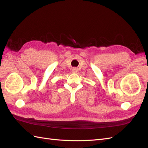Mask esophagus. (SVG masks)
I'll list each match as a JSON object with an SVG mask.
<instances>
[{
    "label": "esophagus",
    "instance_id": "obj_1",
    "mask_svg": "<svg viewBox=\"0 0 148 148\" xmlns=\"http://www.w3.org/2000/svg\"><path fill=\"white\" fill-rule=\"evenodd\" d=\"M77 71H78V69L77 68H73L72 69V72L73 73H77Z\"/></svg>",
    "mask_w": 148,
    "mask_h": 148
}]
</instances>
